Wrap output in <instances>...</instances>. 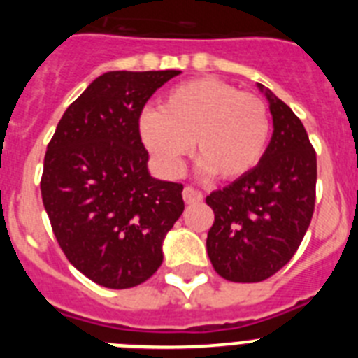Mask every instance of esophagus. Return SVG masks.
<instances>
[{"instance_id": "34e87169", "label": "esophagus", "mask_w": 358, "mask_h": 358, "mask_svg": "<svg viewBox=\"0 0 358 358\" xmlns=\"http://www.w3.org/2000/svg\"><path fill=\"white\" fill-rule=\"evenodd\" d=\"M182 199H185L186 204H197V202L202 201V194L194 186H186L182 189Z\"/></svg>"}]
</instances>
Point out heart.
Returning a JSON list of instances; mask_svg holds the SVG:
<instances>
[{"instance_id":"obj_1","label":"heart","mask_w":358,"mask_h":358,"mask_svg":"<svg viewBox=\"0 0 358 358\" xmlns=\"http://www.w3.org/2000/svg\"><path fill=\"white\" fill-rule=\"evenodd\" d=\"M140 136L169 173L181 170L194 143L202 172L236 179L260 163L271 115L260 96L217 78H199L170 90L159 109H145Z\"/></svg>"}]
</instances>
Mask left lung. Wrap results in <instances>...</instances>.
I'll return each mask as SVG.
<instances>
[{
  "mask_svg": "<svg viewBox=\"0 0 358 358\" xmlns=\"http://www.w3.org/2000/svg\"><path fill=\"white\" fill-rule=\"evenodd\" d=\"M273 115V138L260 163L206 197L215 222L208 256L224 280L256 283L290 262L310 226L315 204L317 159L285 102L258 84Z\"/></svg>",
  "mask_w": 358,
  "mask_h": 358,
  "instance_id": "left-lung-1",
  "label": "left lung"
}]
</instances>
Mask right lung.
Instances as JSON below:
<instances>
[{"mask_svg":"<svg viewBox=\"0 0 358 358\" xmlns=\"http://www.w3.org/2000/svg\"><path fill=\"white\" fill-rule=\"evenodd\" d=\"M181 71H107L66 109L44 156V210L73 267L107 289H131L163 264V240L185 210L182 185L148 172L140 116Z\"/></svg>","mask_w":358,"mask_h":358,"instance_id":"right-lung-1","label":"right lung"}]
</instances>
